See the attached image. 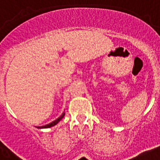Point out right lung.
Instances as JSON below:
<instances>
[{
  "mask_svg": "<svg viewBox=\"0 0 160 160\" xmlns=\"http://www.w3.org/2000/svg\"><path fill=\"white\" fill-rule=\"evenodd\" d=\"M64 116H65V112H63V113H62V115H61V116L58 118V119H56L55 121H53V122H52L51 123H49V124H47V125H45V126H42V127H37V128H38V129H43V128H50V127H54V126L57 125V124L60 121L62 120V118H64Z\"/></svg>",
  "mask_w": 160,
  "mask_h": 160,
  "instance_id": "add662e5",
  "label": "right lung"
}]
</instances>
